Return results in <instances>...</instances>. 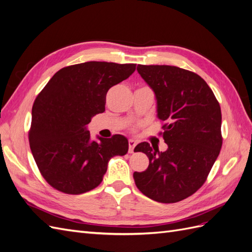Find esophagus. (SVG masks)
<instances>
[{
    "label": "esophagus",
    "instance_id": "1",
    "mask_svg": "<svg viewBox=\"0 0 252 252\" xmlns=\"http://www.w3.org/2000/svg\"><path fill=\"white\" fill-rule=\"evenodd\" d=\"M128 145H129V154H132L133 152V150H134V147H135V145H136V142L134 141V140H129L128 141Z\"/></svg>",
    "mask_w": 252,
    "mask_h": 252
}]
</instances>
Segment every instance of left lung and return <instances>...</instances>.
<instances>
[{"instance_id":"1","label":"left lung","mask_w":252,"mask_h":252,"mask_svg":"<svg viewBox=\"0 0 252 252\" xmlns=\"http://www.w3.org/2000/svg\"><path fill=\"white\" fill-rule=\"evenodd\" d=\"M136 70L155 91L158 117L168 149L147 142L135 152L149 158L148 168L134 172L136 187L149 199L177 203L197 191L207 180L222 148V113L215 94L199 74L177 66L138 65Z\"/></svg>"}]
</instances>
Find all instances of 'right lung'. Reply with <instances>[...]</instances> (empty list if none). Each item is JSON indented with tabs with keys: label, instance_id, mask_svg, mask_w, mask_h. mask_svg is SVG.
I'll use <instances>...</instances> for the list:
<instances>
[{
	"label": "right lung",
	"instance_id": "1",
	"mask_svg": "<svg viewBox=\"0 0 252 252\" xmlns=\"http://www.w3.org/2000/svg\"><path fill=\"white\" fill-rule=\"evenodd\" d=\"M135 66L95 61L67 66L37 94L28 139L51 187L67 194L90 191L101 184L110 158L127 154L125 136L91 141L86 125L105 111L107 91L130 77Z\"/></svg>",
	"mask_w": 252,
	"mask_h": 252
}]
</instances>
